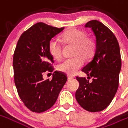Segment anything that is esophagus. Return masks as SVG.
Masks as SVG:
<instances>
[{
  "mask_svg": "<svg viewBox=\"0 0 128 128\" xmlns=\"http://www.w3.org/2000/svg\"><path fill=\"white\" fill-rule=\"evenodd\" d=\"M67 78H68V80H72V78H73L72 76H69V75H68V76Z\"/></svg>",
  "mask_w": 128,
  "mask_h": 128,
  "instance_id": "34e87169",
  "label": "esophagus"
}]
</instances>
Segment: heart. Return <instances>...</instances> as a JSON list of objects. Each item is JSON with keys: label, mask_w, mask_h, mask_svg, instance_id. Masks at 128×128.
<instances>
[{"label": "heart", "mask_w": 128, "mask_h": 128, "mask_svg": "<svg viewBox=\"0 0 128 128\" xmlns=\"http://www.w3.org/2000/svg\"><path fill=\"white\" fill-rule=\"evenodd\" d=\"M61 38L67 46H74L73 56L75 57L66 60L59 64L58 70L66 75H75L83 66L84 58H90L94 55L95 42L92 38L87 37L86 32L78 29H70L64 32ZM48 49L50 56L56 60L60 61L62 58V48L56 40H50Z\"/></svg>", "instance_id": "obj_1"}]
</instances>
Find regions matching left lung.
I'll return each instance as SVG.
<instances>
[{"mask_svg":"<svg viewBox=\"0 0 128 128\" xmlns=\"http://www.w3.org/2000/svg\"><path fill=\"white\" fill-rule=\"evenodd\" d=\"M91 28L96 37V48L92 60L82 71L88 75L77 77L80 86L75 92L78 104L87 111L95 112L104 110L117 91L121 68L120 48L117 39L104 24L96 20L85 25ZM90 77L94 78L91 82Z\"/></svg>","mask_w":128,"mask_h":128,"instance_id":"1","label":"left lung"}]
</instances>
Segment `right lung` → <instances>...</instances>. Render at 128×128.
I'll return each mask as SVG.
<instances>
[{"mask_svg": "<svg viewBox=\"0 0 128 128\" xmlns=\"http://www.w3.org/2000/svg\"><path fill=\"white\" fill-rule=\"evenodd\" d=\"M64 29L38 22L22 33L16 45L13 58L14 82L21 100L34 112L52 107L66 82V75L57 70L51 80L42 77L46 70H53L48 43Z\"/></svg>", "mask_w": 128, "mask_h": 128, "instance_id": "1", "label": "right lung"}]
</instances>
